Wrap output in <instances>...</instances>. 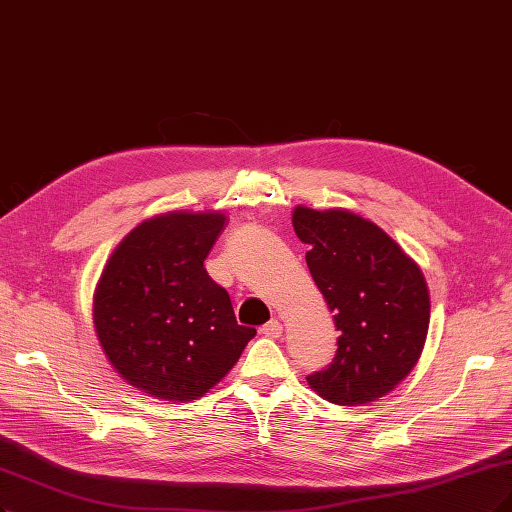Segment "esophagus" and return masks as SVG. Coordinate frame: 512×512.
Masks as SVG:
<instances>
[{"mask_svg": "<svg viewBox=\"0 0 512 512\" xmlns=\"http://www.w3.org/2000/svg\"><path fill=\"white\" fill-rule=\"evenodd\" d=\"M259 333L261 335H266V337H272V339H276V337H280L282 335V325H280V320H270V323H266L263 325L261 329H259Z\"/></svg>", "mask_w": 512, "mask_h": 512, "instance_id": "1", "label": "esophagus"}]
</instances>
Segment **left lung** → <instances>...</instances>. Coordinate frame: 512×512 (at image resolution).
<instances>
[{
    "mask_svg": "<svg viewBox=\"0 0 512 512\" xmlns=\"http://www.w3.org/2000/svg\"><path fill=\"white\" fill-rule=\"evenodd\" d=\"M293 227L310 244L306 263L339 329L333 363L308 375V386L335 405L377 401L422 356L430 323L426 278L399 242L348 208L299 204Z\"/></svg>",
    "mask_w": 512,
    "mask_h": 512,
    "instance_id": "8db88e82",
    "label": "left lung"
}]
</instances>
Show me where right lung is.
<instances>
[{
    "label": "right lung",
    "instance_id": "right-lung-1",
    "mask_svg": "<svg viewBox=\"0 0 512 512\" xmlns=\"http://www.w3.org/2000/svg\"><path fill=\"white\" fill-rule=\"evenodd\" d=\"M223 227L221 211L145 219L113 249L94 289L92 323L107 361L154 399L204 396L257 333L236 323L230 295L204 270Z\"/></svg>",
    "mask_w": 512,
    "mask_h": 512
}]
</instances>
